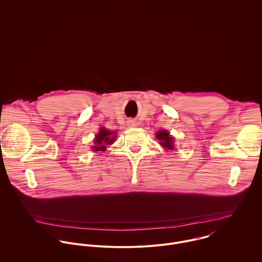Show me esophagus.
I'll return each instance as SVG.
<instances>
[{
	"label": "esophagus",
	"mask_w": 262,
	"mask_h": 262,
	"mask_svg": "<svg viewBox=\"0 0 262 262\" xmlns=\"http://www.w3.org/2000/svg\"><path fill=\"white\" fill-rule=\"evenodd\" d=\"M127 125H128L129 127H134L135 124H134V122H133L132 120H130V121H128V124H127Z\"/></svg>",
	"instance_id": "obj_1"
}]
</instances>
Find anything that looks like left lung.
<instances>
[{"label": "left lung", "mask_w": 262, "mask_h": 262, "mask_svg": "<svg viewBox=\"0 0 262 262\" xmlns=\"http://www.w3.org/2000/svg\"><path fill=\"white\" fill-rule=\"evenodd\" d=\"M156 138L160 141L159 143L166 149L172 150L174 145V141H173V137H171L169 135V132L166 130H159L156 133Z\"/></svg>", "instance_id": "left-lung-1"}]
</instances>
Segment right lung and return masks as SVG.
Returning a JSON list of instances; mask_svg holds the SVG:
<instances>
[{
  "instance_id": "right-lung-1",
  "label": "right lung",
  "mask_w": 262,
  "mask_h": 262,
  "mask_svg": "<svg viewBox=\"0 0 262 262\" xmlns=\"http://www.w3.org/2000/svg\"><path fill=\"white\" fill-rule=\"evenodd\" d=\"M116 139V132H112L107 130L105 127H101L99 133L96 135L95 138V145L92 147V151H105L106 145H110Z\"/></svg>"
}]
</instances>
